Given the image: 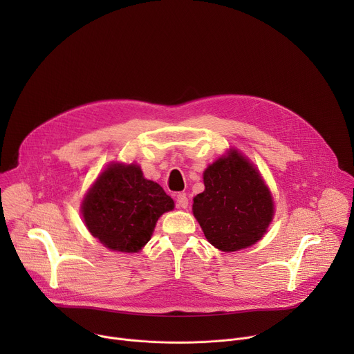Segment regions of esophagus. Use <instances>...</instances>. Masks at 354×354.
<instances>
[{"label":"esophagus","mask_w":354,"mask_h":354,"mask_svg":"<svg viewBox=\"0 0 354 354\" xmlns=\"http://www.w3.org/2000/svg\"><path fill=\"white\" fill-rule=\"evenodd\" d=\"M176 206L182 207V209H186L189 206V198L185 193H178L176 194Z\"/></svg>","instance_id":"obj_1"}]
</instances>
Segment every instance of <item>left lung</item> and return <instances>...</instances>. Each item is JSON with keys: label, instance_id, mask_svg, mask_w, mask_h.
Wrapping results in <instances>:
<instances>
[{"label": "left lung", "instance_id": "8db88e82", "mask_svg": "<svg viewBox=\"0 0 354 354\" xmlns=\"http://www.w3.org/2000/svg\"><path fill=\"white\" fill-rule=\"evenodd\" d=\"M203 180L193 214L207 241L224 252L258 242L273 218V200L257 168L231 149L205 171Z\"/></svg>", "mask_w": 354, "mask_h": 354}]
</instances>
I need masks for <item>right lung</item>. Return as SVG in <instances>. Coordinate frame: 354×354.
<instances>
[{"instance_id": "obj_1", "label": "right lung", "mask_w": 354, "mask_h": 354, "mask_svg": "<svg viewBox=\"0 0 354 354\" xmlns=\"http://www.w3.org/2000/svg\"><path fill=\"white\" fill-rule=\"evenodd\" d=\"M172 209L174 200L137 165L113 164L84 198L82 217L89 232L109 249L137 252L149 241L158 218Z\"/></svg>"}]
</instances>
